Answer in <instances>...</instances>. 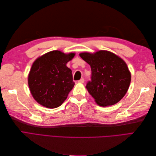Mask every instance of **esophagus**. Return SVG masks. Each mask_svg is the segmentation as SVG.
Wrapping results in <instances>:
<instances>
[{
    "instance_id": "34e87169",
    "label": "esophagus",
    "mask_w": 156,
    "mask_h": 156,
    "mask_svg": "<svg viewBox=\"0 0 156 156\" xmlns=\"http://www.w3.org/2000/svg\"><path fill=\"white\" fill-rule=\"evenodd\" d=\"M78 83H84V79L82 78V79H81L80 80H79Z\"/></svg>"
}]
</instances>
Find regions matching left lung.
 <instances>
[{"label":"left lung","instance_id":"1","mask_svg":"<svg viewBox=\"0 0 156 156\" xmlns=\"http://www.w3.org/2000/svg\"><path fill=\"white\" fill-rule=\"evenodd\" d=\"M79 56L90 66L91 81L86 88L98 105L116 104L126 94L131 82V73L124 61L107 51L95 53H82Z\"/></svg>","mask_w":156,"mask_h":156}]
</instances>
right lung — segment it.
Wrapping results in <instances>:
<instances>
[{"label": "right lung", "mask_w": 156, "mask_h": 156, "mask_svg": "<svg viewBox=\"0 0 156 156\" xmlns=\"http://www.w3.org/2000/svg\"><path fill=\"white\" fill-rule=\"evenodd\" d=\"M75 53L64 54L53 51L37 58L28 77L30 92L34 100L45 107L53 108L62 104L75 85L72 70L66 64Z\"/></svg>", "instance_id": "right-lung-1"}]
</instances>
